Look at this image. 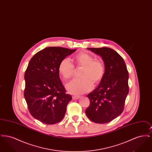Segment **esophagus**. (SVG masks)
<instances>
[{"label": "esophagus", "mask_w": 152, "mask_h": 152, "mask_svg": "<svg viewBox=\"0 0 152 152\" xmlns=\"http://www.w3.org/2000/svg\"><path fill=\"white\" fill-rule=\"evenodd\" d=\"M80 98L79 96H73L72 99L73 100H77Z\"/></svg>", "instance_id": "esophagus-1"}]
</instances>
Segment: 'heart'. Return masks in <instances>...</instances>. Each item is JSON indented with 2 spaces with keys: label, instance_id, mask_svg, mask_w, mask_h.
Masks as SVG:
<instances>
[{
  "label": "heart",
  "instance_id": "1",
  "mask_svg": "<svg viewBox=\"0 0 152 152\" xmlns=\"http://www.w3.org/2000/svg\"><path fill=\"white\" fill-rule=\"evenodd\" d=\"M77 69H81L80 77L66 86L69 93L74 94H83L90 91L93 84H99L105 74V66L100 60L94 58L86 52H81L74 58ZM58 72L65 80L71 79L75 75L76 69L69 58H64L58 65Z\"/></svg>",
  "mask_w": 152,
  "mask_h": 152
}]
</instances>
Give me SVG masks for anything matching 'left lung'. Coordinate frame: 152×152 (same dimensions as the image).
Listing matches in <instances>:
<instances>
[{
  "label": "left lung",
  "mask_w": 152,
  "mask_h": 152,
  "mask_svg": "<svg viewBox=\"0 0 152 152\" xmlns=\"http://www.w3.org/2000/svg\"><path fill=\"white\" fill-rule=\"evenodd\" d=\"M88 49L102 58L105 74L98 87L87 95L90 105L86 113L94 123H108L123 112L129 93V74L123 58L113 49L107 47Z\"/></svg>",
  "instance_id": "1"
}]
</instances>
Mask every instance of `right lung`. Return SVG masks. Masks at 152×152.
<instances>
[{
    "label": "right lung",
    "mask_w": 152,
    "mask_h": 152,
    "mask_svg": "<svg viewBox=\"0 0 152 152\" xmlns=\"http://www.w3.org/2000/svg\"><path fill=\"white\" fill-rule=\"evenodd\" d=\"M76 50L51 47L31 58L24 75V96L31 115L45 124H55L64 117L72 100L59 77L58 65Z\"/></svg>",
    "instance_id": "right-lung-1"
}]
</instances>
